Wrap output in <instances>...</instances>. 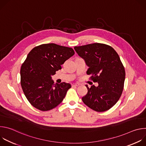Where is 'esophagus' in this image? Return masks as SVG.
<instances>
[{
  "label": "esophagus",
  "instance_id": "obj_1",
  "mask_svg": "<svg viewBox=\"0 0 146 146\" xmlns=\"http://www.w3.org/2000/svg\"><path fill=\"white\" fill-rule=\"evenodd\" d=\"M80 86V84H78V83H74V84H72V87H77V86Z\"/></svg>",
  "mask_w": 146,
  "mask_h": 146
}]
</instances>
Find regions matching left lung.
<instances>
[{
    "mask_svg": "<svg viewBox=\"0 0 146 146\" xmlns=\"http://www.w3.org/2000/svg\"><path fill=\"white\" fill-rule=\"evenodd\" d=\"M78 55L89 67L87 74L97 82L88 89L82 102L91 109L103 112L111 108L119 100L124 85L125 71L119 56L111 46L93 43L74 47Z\"/></svg>",
    "mask_w": 146,
    "mask_h": 146,
    "instance_id": "8db88e82",
    "label": "left lung"
}]
</instances>
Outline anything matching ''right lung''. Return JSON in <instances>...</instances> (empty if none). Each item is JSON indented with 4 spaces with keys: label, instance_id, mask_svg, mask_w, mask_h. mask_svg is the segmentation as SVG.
<instances>
[{
    "label": "right lung",
    "instance_id": "add662e5",
    "mask_svg": "<svg viewBox=\"0 0 146 146\" xmlns=\"http://www.w3.org/2000/svg\"><path fill=\"white\" fill-rule=\"evenodd\" d=\"M74 54L73 48L54 43L38 46L29 52L21 68V85L34 108L50 110L64 100L71 85L65 82L54 84L51 76Z\"/></svg>",
    "mask_w": 146,
    "mask_h": 146
}]
</instances>
